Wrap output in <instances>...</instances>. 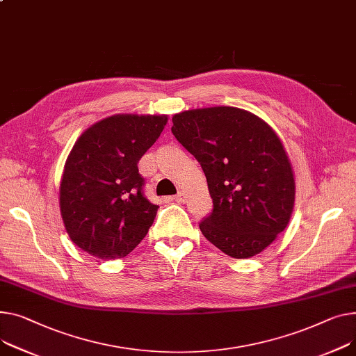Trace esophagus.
Here are the masks:
<instances>
[{"instance_id":"1","label":"esophagus","mask_w":356,"mask_h":356,"mask_svg":"<svg viewBox=\"0 0 356 356\" xmlns=\"http://www.w3.org/2000/svg\"><path fill=\"white\" fill-rule=\"evenodd\" d=\"M173 200H175V202H179V203H184V202L187 200V197H186V195H184L183 192H180V193H177V195L173 197Z\"/></svg>"}]
</instances>
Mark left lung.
Masks as SVG:
<instances>
[{"label":"left lung","instance_id":"left-lung-1","mask_svg":"<svg viewBox=\"0 0 356 356\" xmlns=\"http://www.w3.org/2000/svg\"><path fill=\"white\" fill-rule=\"evenodd\" d=\"M172 133L200 163L213 211L204 238L234 259L264 252L286 229L295 175L277 133L259 115L216 106L177 113Z\"/></svg>","mask_w":356,"mask_h":356}]
</instances>
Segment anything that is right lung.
Wrapping results in <instances>:
<instances>
[{
    "label": "right lung",
    "mask_w": 356,
    "mask_h": 356,
    "mask_svg": "<svg viewBox=\"0 0 356 356\" xmlns=\"http://www.w3.org/2000/svg\"><path fill=\"white\" fill-rule=\"evenodd\" d=\"M168 120V114H114L77 138L60 181V211L81 250L114 260L145 239L159 206L141 193L137 163Z\"/></svg>",
    "instance_id": "add662e5"
}]
</instances>
